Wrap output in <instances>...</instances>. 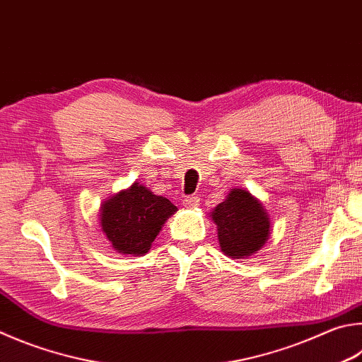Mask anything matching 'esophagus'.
<instances>
[{"label":"esophagus","instance_id":"obj_1","mask_svg":"<svg viewBox=\"0 0 362 362\" xmlns=\"http://www.w3.org/2000/svg\"><path fill=\"white\" fill-rule=\"evenodd\" d=\"M198 202H199L198 196H187V198L183 199V206H185V207H194V206H198Z\"/></svg>","mask_w":362,"mask_h":362}]
</instances>
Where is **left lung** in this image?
<instances>
[{
	"label": "left lung",
	"mask_w": 362,
	"mask_h": 362,
	"mask_svg": "<svg viewBox=\"0 0 362 362\" xmlns=\"http://www.w3.org/2000/svg\"><path fill=\"white\" fill-rule=\"evenodd\" d=\"M221 252L231 258H248L266 244L271 218L262 204L247 189L233 188L212 212Z\"/></svg>",
	"instance_id": "obj_1"
}]
</instances>
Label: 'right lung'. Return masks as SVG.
I'll list each match as a JSON object with an SVG mask.
<instances>
[{
  "label": "right lung",
  "mask_w": 362,
  "mask_h": 362,
  "mask_svg": "<svg viewBox=\"0 0 362 362\" xmlns=\"http://www.w3.org/2000/svg\"><path fill=\"white\" fill-rule=\"evenodd\" d=\"M174 212L177 207L169 199L134 182L101 204V231L117 253L142 256Z\"/></svg>",
  "instance_id": "add662e5"
}]
</instances>
